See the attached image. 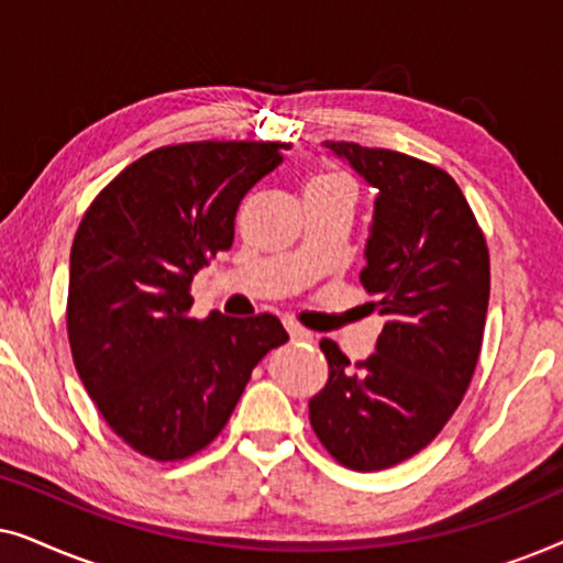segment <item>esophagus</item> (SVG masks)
<instances>
[{
  "label": "esophagus",
  "instance_id": "obj_1",
  "mask_svg": "<svg viewBox=\"0 0 563 563\" xmlns=\"http://www.w3.org/2000/svg\"><path fill=\"white\" fill-rule=\"evenodd\" d=\"M287 330H289L291 341H312L310 330L302 328V325H299V322H295V320H287Z\"/></svg>",
  "mask_w": 563,
  "mask_h": 563
}]
</instances>
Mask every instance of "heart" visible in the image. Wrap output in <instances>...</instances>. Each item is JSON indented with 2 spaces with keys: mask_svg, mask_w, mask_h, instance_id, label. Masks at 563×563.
Wrapping results in <instances>:
<instances>
[{
  "mask_svg": "<svg viewBox=\"0 0 563 563\" xmlns=\"http://www.w3.org/2000/svg\"><path fill=\"white\" fill-rule=\"evenodd\" d=\"M314 179H322V181H335V184H349V187H353L349 176H345L343 172H338V168H325V172L314 176Z\"/></svg>",
  "mask_w": 563,
  "mask_h": 563,
  "instance_id": "obj_1",
  "label": "heart"
}]
</instances>
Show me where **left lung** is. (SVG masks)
<instances>
[{
  "label": "left lung",
  "instance_id": "left-lung-1",
  "mask_svg": "<svg viewBox=\"0 0 563 563\" xmlns=\"http://www.w3.org/2000/svg\"><path fill=\"white\" fill-rule=\"evenodd\" d=\"M379 189L361 284L384 328L351 366L322 338L328 382L310 399L314 435L338 464L379 472L441 433L472 384L489 305V249L453 176L389 148L325 141Z\"/></svg>",
  "mask_w": 563,
  "mask_h": 563
}]
</instances>
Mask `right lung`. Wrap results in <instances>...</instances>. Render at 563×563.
Masks as SVG:
<instances>
[{"label": "right lung", "instance_id": "obj_1", "mask_svg": "<svg viewBox=\"0 0 563 563\" xmlns=\"http://www.w3.org/2000/svg\"><path fill=\"white\" fill-rule=\"evenodd\" d=\"M289 143L164 145L114 176L71 245L66 328L74 366L114 435L153 461L207 449L253 366L289 335L276 314L191 318V279L228 251L235 212Z\"/></svg>", "mask_w": 563, "mask_h": 563}]
</instances>
